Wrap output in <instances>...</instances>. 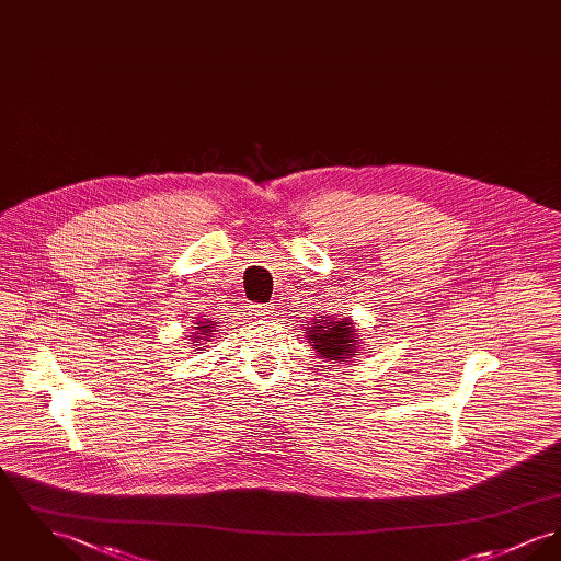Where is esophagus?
Masks as SVG:
<instances>
[{
  "mask_svg": "<svg viewBox=\"0 0 561 561\" xmlns=\"http://www.w3.org/2000/svg\"><path fill=\"white\" fill-rule=\"evenodd\" d=\"M270 312H272V308H270V306H263V304H249V306H247V317H249L251 321H262Z\"/></svg>",
  "mask_w": 561,
  "mask_h": 561,
  "instance_id": "obj_1",
  "label": "esophagus"
}]
</instances>
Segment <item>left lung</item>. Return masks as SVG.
Segmentation results:
<instances>
[{
	"label": "left lung",
	"mask_w": 561,
	"mask_h": 561,
	"mask_svg": "<svg viewBox=\"0 0 561 561\" xmlns=\"http://www.w3.org/2000/svg\"><path fill=\"white\" fill-rule=\"evenodd\" d=\"M308 344L314 353L328 362H344L359 353V337L351 319H336L332 317H317L304 330Z\"/></svg>",
	"instance_id": "8db88e82"
}]
</instances>
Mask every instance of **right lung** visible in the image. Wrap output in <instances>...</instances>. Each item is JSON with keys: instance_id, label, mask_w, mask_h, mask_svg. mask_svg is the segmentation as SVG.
<instances>
[{"instance_id": "1", "label": "right lung", "mask_w": 561, "mask_h": 561, "mask_svg": "<svg viewBox=\"0 0 561 561\" xmlns=\"http://www.w3.org/2000/svg\"><path fill=\"white\" fill-rule=\"evenodd\" d=\"M195 325H197V332L191 336V344L202 351V344H204V342H210V337H215L213 336V332H215V321H199V323H195Z\"/></svg>"}]
</instances>
